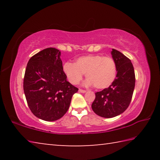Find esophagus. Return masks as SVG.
I'll use <instances>...</instances> for the list:
<instances>
[{"mask_svg": "<svg viewBox=\"0 0 160 160\" xmlns=\"http://www.w3.org/2000/svg\"><path fill=\"white\" fill-rule=\"evenodd\" d=\"M79 92L81 93H85V92H86V90H82V89H79Z\"/></svg>", "mask_w": 160, "mask_h": 160, "instance_id": "obj_1", "label": "esophagus"}]
</instances>
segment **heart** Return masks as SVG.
<instances>
[{
    "label": "heart",
    "instance_id": "obj_1",
    "mask_svg": "<svg viewBox=\"0 0 160 160\" xmlns=\"http://www.w3.org/2000/svg\"><path fill=\"white\" fill-rule=\"evenodd\" d=\"M63 71L70 83L77 85L85 73L86 85L99 90L109 88L115 80L117 68L113 58L102 55H88L78 58L75 63L66 62Z\"/></svg>",
    "mask_w": 160,
    "mask_h": 160
}]
</instances>
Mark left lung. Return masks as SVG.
I'll return each instance as SVG.
<instances>
[{
	"instance_id": "1",
	"label": "left lung",
	"mask_w": 160,
	"mask_h": 160,
	"mask_svg": "<svg viewBox=\"0 0 160 160\" xmlns=\"http://www.w3.org/2000/svg\"><path fill=\"white\" fill-rule=\"evenodd\" d=\"M112 55L117 68L116 79L108 88L97 92L92 104L94 112L104 118L115 117L125 112L131 102L135 83L131 60L113 48Z\"/></svg>"
}]
</instances>
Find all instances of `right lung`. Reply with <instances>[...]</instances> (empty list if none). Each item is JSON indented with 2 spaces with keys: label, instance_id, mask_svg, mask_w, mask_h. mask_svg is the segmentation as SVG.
<instances>
[{
  "label": "right lung",
  "instance_id": "obj_1",
  "mask_svg": "<svg viewBox=\"0 0 160 160\" xmlns=\"http://www.w3.org/2000/svg\"><path fill=\"white\" fill-rule=\"evenodd\" d=\"M66 78L59 50L47 48L32 56L27 65L23 89L35 116L47 121L63 117L78 91Z\"/></svg>",
  "mask_w": 160,
  "mask_h": 160
}]
</instances>
